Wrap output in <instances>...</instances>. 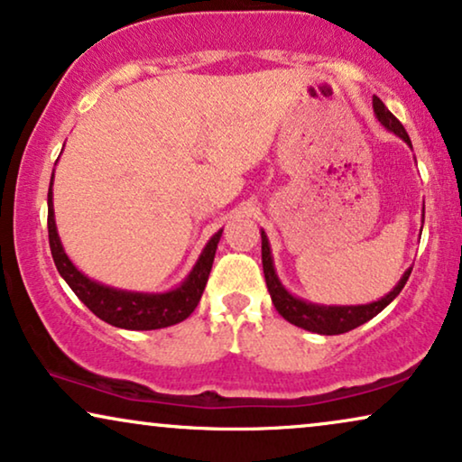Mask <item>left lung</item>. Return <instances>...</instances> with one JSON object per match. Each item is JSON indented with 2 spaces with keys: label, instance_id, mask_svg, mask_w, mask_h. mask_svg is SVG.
<instances>
[{
  "label": "left lung",
  "instance_id": "obj_1",
  "mask_svg": "<svg viewBox=\"0 0 462 462\" xmlns=\"http://www.w3.org/2000/svg\"><path fill=\"white\" fill-rule=\"evenodd\" d=\"M374 103V114L380 125H383L386 131L395 133L397 137H402L405 143L411 145V141L405 133V128L402 122H399L395 116H393L383 101L378 97L372 98ZM262 266H263V276H266V287L270 291V298H273L274 309L279 310V315L285 319V321L298 325L306 331H315V334H323V336H337V334H346V331L359 328L383 312L386 306H389L393 300L402 293V289L405 282L410 279L411 268H408L403 273L402 279L393 291L384 295L383 300L372 304H361V306H323V304H312L306 302V300L295 298L287 291L285 287L281 285L279 276H276L274 263H273V251H270V243L266 232L262 230Z\"/></svg>",
  "mask_w": 462,
  "mask_h": 462
}]
</instances>
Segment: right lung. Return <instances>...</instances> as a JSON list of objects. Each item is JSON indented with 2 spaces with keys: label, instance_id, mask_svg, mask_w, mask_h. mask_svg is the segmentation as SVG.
Masks as SVG:
<instances>
[{
  "label": "right lung",
  "instance_id": "obj_1",
  "mask_svg": "<svg viewBox=\"0 0 462 462\" xmlns=\"http://www.w3.org/2000/svg\"><path fill=\"white\" fill-rule=\"evenodd\" d=\"M54 177V173H52ZM221 238V230L211 236L207 247L188 274V279L180 287L171 289L164 293H141V291H125V289H116L101 285V282L88 279V276L79 273L73 266L69 257H67L63 245H60L57 224H54V207H52V180L51 189H48V241H51V251L54 266L59 274L67 281V285L73 289L82 302L88 306L90 312L106 321L114 328L122 329H160L169 328V325L181 323L183 319L192 315L196 306L200 302V295L205 291V285L211 273L215 251Z\"/></svg>",
  "mask_w": 462,
  "mask_h": 462
}]
</instances>
